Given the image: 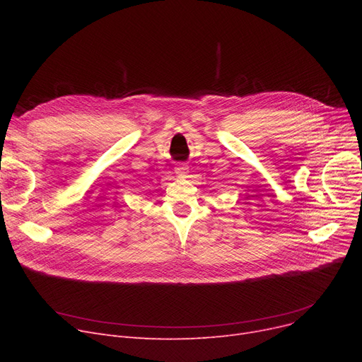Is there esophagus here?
Masks as SVG:
<instances>
[{"instance_id": "obj_1", "label": "esophagus", "mask_w": 362, "mask_h": 362, "mask_svg": "<svg viewBox=\"0 0 362 362\" xmlns=\"http://www.w3.org/2000/svg\"><path fill=\"white\" fill-rule=\"evenodd\" d=\"M175 173L177 176H186L187 175V165L186 164H179L176 168H175Z\"/></svg>"}]
</instances>
